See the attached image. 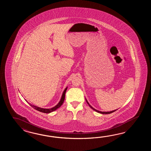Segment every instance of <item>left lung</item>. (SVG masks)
<instances>
[{"mask_svg":"<svg viewBox=\"0 0 151 151\" xmlns=\"http://www.w3.org/2000/svg\"><path fill=\"white\" fill-rule=\"evenodd\" d=\"M86 102L87 104H88V105H89L90 107L92 109H93L94 111H95L96 112L99 113H101V114H110V113H112L114 112H115L116 111L117 109H115V110H114V111H110V112H101V111H98V110H96V109H94L93 107H92V106H91L90 105V104L88 103V102L87 101V100L86 99Z\"/></svg>","mask_w":151,"mask_h":151,"instance_id":"1","label":"left lung"}]
</instances>
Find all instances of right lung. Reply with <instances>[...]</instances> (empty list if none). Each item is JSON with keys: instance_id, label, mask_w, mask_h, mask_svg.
I'll use <instances>...</instances> for the list:
<instances>
[{"instance_id": "obj_1", "label": "right lung", "mask_w": 151, "mask_h": 151, "mask_svg": "<svg viewBox=\"0 0 151 151\" xmlns=\"http://www.w3.org/2000/svg\"><path fill=\"white\" fill-rule=\"evenodd\" d=\"M68 89V87H66V88L65 89L63 93L62 94V96H61V99L60 100L59 102L58 103V104L57 105H55V107L51 108V109H43V108H41V107H39L38 106H35V105H33L32 104H31L30 103H29V105L31 106H32V107L33 109L38 111L39 112H41L45 113H50L52 112L53 111H55L56 109L59 108L60 106L62 105V104L64 103L65 100V93L66 92V90Z\"/></svg>"}]
</instances>
